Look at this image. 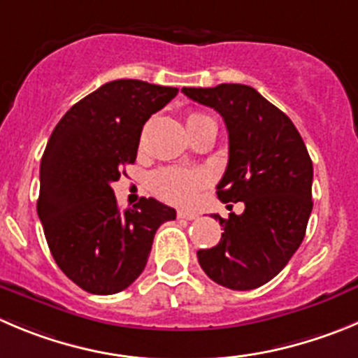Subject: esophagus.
<instances>
[{"label": "esophagus", "mask_w": 358, "mask_h": 358, "mask_svg": "<svg viewBox=\"0 0 358 358\" xmlns=\"http://www.w3.org/2000/svg\"><path fill=\"white\" fill-rule=\"evenodd\" d=\"M176 215H178L180 219H187V220L198 219V213L190 212V210H178V213H176Z\"/></svg>", "instance_id": "34e87169"}]
</instances>
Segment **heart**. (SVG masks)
I'll use <instances>...</instances> for the list:
<instances>
[{
    "instance_id": "1",
    "label": "heart",
    "mask_w": 358,
    "mask_h": 358,
    "mask_svg": "<svg viewBox=\"0 0 358 358\" xmlns=\"http://www.w3.org/2000/svg\"><path fill=\"white\" fill-rule=\"evenodd\" d=\"M212 120L203 113H192L187 118V125ZM208 183V176L201 169L164 168L152 175V189L164 201L175 205H190L198 199L199 192Z\"/></svg>"
}]
</instances>
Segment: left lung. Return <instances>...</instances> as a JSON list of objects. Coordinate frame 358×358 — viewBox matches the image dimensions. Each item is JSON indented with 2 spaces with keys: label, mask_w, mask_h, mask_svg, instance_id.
<instances>
[{
  "label": "left lung",
  "mask_w": 358,
  "mask_h": 358,
  "mask_svg": "<svg viewBox=\"0 0 358 358\" xmlns=\"http://www.w3.org/2000/svg\"><path fill=\"white\" fill-rule=\"evenodd\" d=\"M182 92L224 120L229 160L217 196L245 205L242 215L229 213V219L213 213L224 233L215 247L198 250V262L224 288H259L285 268L306 236L313 210L310 157L292 120L255 88L219 85Z\"/></svg>",
  "instance_id": "obj_1"
}]
</instances>
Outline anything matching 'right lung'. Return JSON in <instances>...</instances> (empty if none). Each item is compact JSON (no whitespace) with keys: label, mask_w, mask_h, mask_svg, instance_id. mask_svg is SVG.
Wrapping results in <instances>:
<instances>
[{"label":"right lung","mask_w":358,"mask_h":358,"mask_svg":"<svg viewBox=\"0 0 358 358\" xmlns=\"http://www.w3.org/2000/svg\"><path fill=\"white\" fill-rule=\"evenodd\" d=\"M176 93L138 79L106 83L52 130L40 162L36 212L56 265L85 292L129 288L145 270L159 226L176 217L153 198L120 210L111 189L136 160L143 125Z\"/></svg>","instance_id":"add662e5"}]
</instances>
